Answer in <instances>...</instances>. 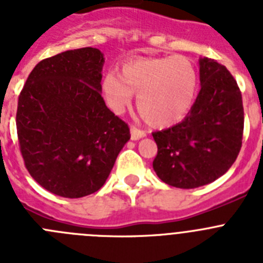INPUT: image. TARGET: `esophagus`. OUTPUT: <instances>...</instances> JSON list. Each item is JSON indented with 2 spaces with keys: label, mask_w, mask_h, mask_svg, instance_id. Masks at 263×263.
<instances>
[{
  "label": "esophagus",
  "mask_w": 263,
  "mask_h": 263,
  "mask_svg": "<svg viewBox=\"0 0 263 263\" xmlns=\"http://www.w3.org/2000/svg\"><path fill=\"white\" fill-rule=\"evenodd\" d=\"M130 136H132V139H133V141H137V139L146 137V132L142 129H138V127L136 126H132L130 127Z\"/></svg>",
  "instance_id": "esophagus-1"
}]
</instances>
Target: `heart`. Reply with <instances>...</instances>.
Returning <instances> with one entry per match:
<instances>
[{"label": "heart", "mask_w": 263, "mask_h": 263, "mask_svg": "<svg viewBox=\"0 0 263 263\" xmlns=\"http://www.w3.org/2000/svg\"><path fill=\"white\" fill-rule=\"evenodd\" d=\"M199 73L185 57L146 58L124 63L118 75L108 73L103 89L106 103L122 111L137 95V109L153 126L174 125L187 116L196 99Z\"/></svg>", "instance_id": "obj_1"}]
</instances>
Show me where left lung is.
Here are the masks:
<instances>
[{"instance_id": "left-lung-1", "label": "left lung", "mask_w": 263, "mask_h": 263, "mask_svg": "<svg viewBox=\"0 0 263 263\" xmlns=\"http://www.w3.org/2000/svg\"><path fill=\"white\" fill-rule=\"evenodd\" d=\"M201 89L184 120L154 132L158 154L153 167L160 180L176 188L215 182L241 150L243 106L232 73L215 59H200Z\"/></svg>"}]
</instances>
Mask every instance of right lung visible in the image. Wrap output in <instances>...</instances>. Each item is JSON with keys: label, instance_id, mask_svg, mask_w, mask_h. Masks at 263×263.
I'll return each mask as SVG.
<instances>
[{"label": "right lung", "instance_id": "add662e5", "mask_svg": "<svg viewBox=\"0 0 263 263\" xmlns=\"http://www.w3.org/2000/svg\"><path fill=\"white\" fill-rule=\"evenodd\" d=\"M104 62L93 47L43 59L18 97L15 121L25 166L58 196L76 199L99 191L130 139L126 122L101 96Z\"/></svg>", "mask_w": 263, "mask_h": 263}]
</instances>
